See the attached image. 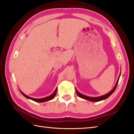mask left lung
Returning a JSON list of instances; mask_svg holds the SVG:
<instances>
[{
    "label": "left lung",
    "instance_id": "left-lung-1",
    "mask_svg": "<svg viewBox=\"0 0 134 134\" xmlns=\"http://www.w3.org/2000/svg\"><path fill=\"white\" fill-rule=\"evenodd\" d=\"M120 76H119L118 78V79L117 81V82H116V83L115 85V86L114 87V88L110 91V92H109L108 93L106 94H105L104 96H99V97H89V96H86L85 95H83L82 94L79 93L78 91L76 89V94H77L78 96L79 97L81 98H82L83 99H87V100H89L90 101H92V102H98V101H102V100H104V99H107V98L109 97L114 92V91L115 90L116 87H117V85L118 84V82H119V78H120Z\"/></svg>",
    "mask_w": 134,
    "mask_h": 134
}]
</instances>
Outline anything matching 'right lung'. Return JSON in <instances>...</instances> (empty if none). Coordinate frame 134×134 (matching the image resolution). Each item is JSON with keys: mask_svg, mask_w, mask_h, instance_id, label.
<instances>
[{"mask_svg": "<svg viewBox=\"0 0 134 134\" xmlns=\"http://www.w3.org/2000/svg\"><path fill=\"white\" fill-rule=\"evenodd\" d=\"M19 91H20V92L22 93V94L24 96H25V97L27 98L30 99H32V100L34 101H36V102H45V101H47L51 100V99H52L54 97H55V96H56V92H57V88L55 89V90L54 91V92L52 94L50 95L49 96H48V97H44V98H32V97H29V96H27L26 95H25V94H24L23 93H22L20 90H19Z\"/></svg>", "mask_w": 134, "mask_h": 134, "instance_id": "obj_1", "label": "right lung"}]
</instances>
